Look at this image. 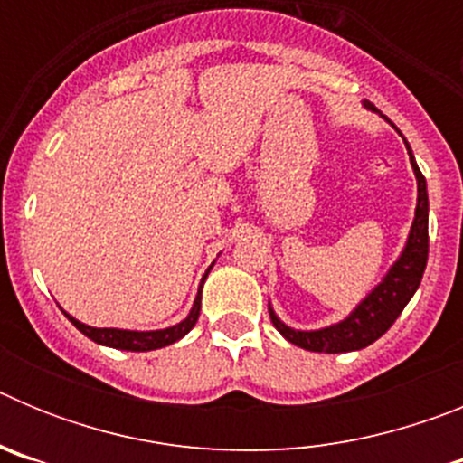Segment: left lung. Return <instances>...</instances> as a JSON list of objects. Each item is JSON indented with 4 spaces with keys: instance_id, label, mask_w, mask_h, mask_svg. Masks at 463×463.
<instances>
[{
    "instance_id": "obj_1",
    "label": "left lung",
    "mask_w": 463,
    "mask_h": 463,
    "mask_svg": "<svg viewBox=\"0 0 463 463\" xmlns=\"http://www.w3.org/2000/svg\"><path fill=\"white\" fill-rule=\"evenodd\" d=\"M364 106L369 110L380 113V110L375 109L373 104H369V101H364ZM384 120H387V118H384ZM396 132H399V129H396ZM401 137H403V134H401ZM403 141H406V138H403ZM406 148L408 155H411V166L412 171H415L417 178V206L411 234H408V241L406 245H403V250H401L399 260L392 264L390 271L384 273L383 280H380L378 285L354 306L353 313L347 315L345 320L336 322V325L310 331L292 329V326H288L280 317H278L276 310L269 304V315H271L273 326H276L289 343H294V345L310 350V353L326 354L362 350V347L378 341L384 331L394 325L396 317L401 315V310L406 308V304L412 298V294L420 288L429 257V194L427 181H424L422 171L417 166L408 143Z\"/></svg>"
}]
</instances>
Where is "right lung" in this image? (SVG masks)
Instances as JSON below:
<instances>
[{
	"label": "right lung",
	"mask_w": 463,
	"mask_h": 463,
	"mask_svg": "<svg viewBox=\"0 0 463 463\" xmlns=\"http://www.w3.org/2000/svg\"><path fill=\"white\" fill-rule=\"evenodd\" d=\"M213 267H208V271L203 273L202 285H199V292H196L194 304H192L190 313L183 322L174 326H166V329H155V331H134V329H99V326H90L79 322L76 317H71L69 313H64L71 320V325L79 331H83L90 341L99 343V345L106 347H116V350H127V353H148V350H159V347H166L171 343L181 341L185 334H190L192 326L199 320V310H202V288L206 282L208 273H211Z\"/></svg>",
	"instance_id": "add662e5"
}]
</instances>
